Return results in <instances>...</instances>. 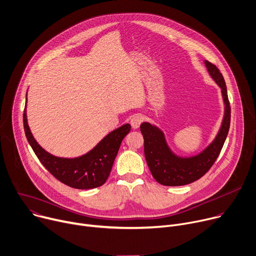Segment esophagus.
Wrapping results in <instances>:
<instances>
[{
	"label": "esophagus",
	"mask_w": 256,
	"mask_h": 256,
	"mask_svg": "<svg viewBox=\"0 0 256 256\" xmlns=\"http://www.w3.org/2000/svg\"><path fill=\"white\" fill-rule=\"evenodd\" d=\"M130 126L132 128H138L143 122V116L141 114H136L130 118Z\"/></svg>",
	"instance_id": "esophagus-1"
}]
</instances>
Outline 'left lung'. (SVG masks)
<instances>
[{
	"mask_svg": "<svg viewBox=\"0 0 256 256\" xmlns=\"http://www.w3.org/2000/svg\"><path fill=\"white\" fill-rule=\"evenodd\" d=\"M204 64L209 76L220 88L224 103L222 126L210 144L197 155L182 157L172 151L164 132L159 128L149 122H143L140 126L144 136V152L147 164L156 182L164 186H184L199 180L214 166L226 138L230 122V107L226 86L222 74L216 65L207 60L204 61Z\"/></svg>",
	"mask_w": 256,
	"mask_h": 256,
	"instance_id": "8db88e82",
	"label": "left lung"
}]
</instances>
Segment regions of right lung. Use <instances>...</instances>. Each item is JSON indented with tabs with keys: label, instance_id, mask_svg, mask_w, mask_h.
Returning <instances> with one entry per match:
<instances>
[{
	"label": "right lung",
	"instance_id": "1",
	"mask_svg": "<svg viewBox=\"0 0 256 256\" xmlns=\"http://www.w3.org/2000/svg\"><path fill=\"white\" fill-rule=\"evenodd\" d=\"M23 126L28 141L42 164L61 182L80 190L100 187L107 180L124 138L130 130V124H126L109 132L88 153L76 158H63L50 154L34 140L28 124L26 105Z\"/></svg>",
	"mask_w": 256,
	"mask_h": 256
}]
</instances>
